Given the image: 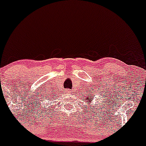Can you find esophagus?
<instances>
[{"label":"esophagus","instance_id":"esophagus-1","mask_svg":"<svg viewBox=\"0 0 146 146\" xmlns=\"http://www.w3.org/2000/svg\"><path fill=\"white\" fill-rule=\"evenodd\" d=\"M67 93H70V92H71V91H70V90L67 89Z\"/></svg>","mask_w":146,"mask_h":146}]
</instances>
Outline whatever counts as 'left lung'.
Instances as JSON below:
<instances>
[{
    "instance_id": "8db88e82",
    "label": "left lung",
    "mask_w": 146,
    "mask_h": 146,
    "mask_svg": "<svg viewBox=\"0 0 146 146\" xmlns=\"http://www.w3.org/2000/svg\"><path fill=\"white\" fill-rule=\"evenodd\" d=\"M86 92H87V91H86ZM86 98H84V101H85V100H86H86H87V101H86V103H88V102H89V101H91V100H93V99H92V100H91V95H89V96H88V95H87V94H86Z\"/></svg>"
}]
</instances>
